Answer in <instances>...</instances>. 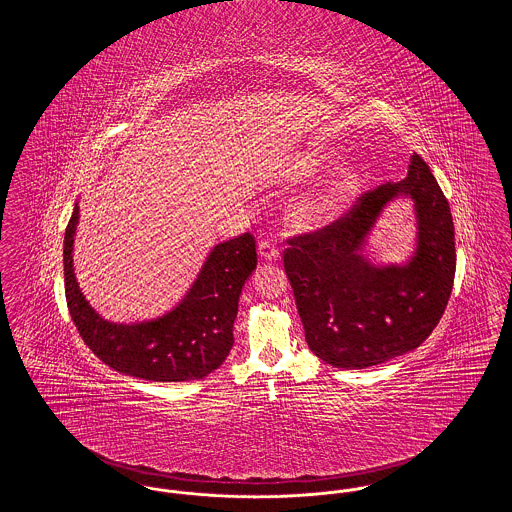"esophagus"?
Returning a JSON list of instances; mask_svg holds the SVG:
<instances>
[{"label": "esophagus", "mask_w": 512, "mask_h": 512, "mask_svg": "<svg viewBox=\"0 0 512 512\" xmlns=\"http://www.w3.org/2000/svg\"><path fill=\"white\" fill-rule=\"evenodd\" d=\"M259 257H261L263 261H276V259L280 257V251H278V247L274 245V242L263 240V242L259 244Z\"/></svg>", "instance_id": "34e87169"}]
</instances>
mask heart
Returning <instances> with one entry per match:
<instances>
[{"label":"heart","mask_w":512,"mask_h":512,"mask_svg":"<svg viewBox=\"0 0 512 512\" xmlns=\"http://www.w3.org/2000/svg\"><path fill=\"white\" fill-rule=\"evenodd\" d=\"M322 165V157L315 151L299 153L292 161V176H307ZM363 186V172L357 167H341L328 174L317 188L305 195L293 211V219L305 228H318L338 219L349 207Z\"/></svg>","instance_id":"heart-1"}]
</instances>
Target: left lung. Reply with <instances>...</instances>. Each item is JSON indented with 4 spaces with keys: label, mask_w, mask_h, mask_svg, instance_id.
<instances>
[{
    "label": "left lung",
    "mask_w": 512,
    "mask_h": 512,
    "mask_svg": "<svg viewBox=\"0 0 512 512\" xmlns=\"http://www.w3.org/2000/svg\"><path fill=\"white\" fill-rule=\"evenodd\" d=\"M414 203L415 247L403 264L367 255L383 211ZM284 268L309 349L334 368H366L409 353L438 326L455 278V226L449 203L422 157L409 172L359 199L347 217L290 242Z\"/></svg>",
    "instance_id": "1"
}]
</instances>
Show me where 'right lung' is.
Listing matches in <instances>:
<instances>
[{
  "label": "right lung",
  "mask_w": 512,
  "mask_h": 512,
  "mask_svg": "<svg viewBox=\"0 0 512 512\" xmlns=\"http://www.w3.org/2000/svg\"><path fill=\"white\" fill-rule=\"evenodd\" d=\"M78 199L67 224L63 265L67 305L84 343L105 365L149 382L201 380L215 372L234 345L238 299L257 268L251 234L217 244L205 257L192 286L165 315L113 322L90 305L74 274Z\"/></svg>",
  "instance_id": "obj_1"
}]
</instances>
